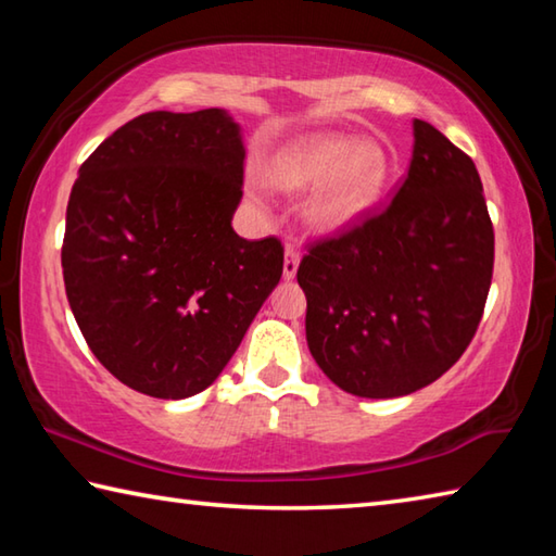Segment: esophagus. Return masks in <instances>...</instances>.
<instances>
[{
	"label": "esophagus",
	"mask_w": 556,
	"mask_h": 556,
	"mask_svg": "<svg viewBox=\"0 0 556 556\" xmlns=\"http://www.w3.org/2000/svg\"><path fill=\"white\" fill-rule=\"evenodd\" d=\"M299 260H301V252L294 248V244H287V250H285V277L287 279L296 275Z\"/></svg>",
	"instance_id": "obj_1"
}]
</instances>
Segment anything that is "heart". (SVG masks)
Returning <instances> with one entry per match:
<instances>
[{
    "mask_svg": "<svg viewBox=\"0 0 556 556\" xmlns=\"http://www.w3.org/2000/svg\"><path fill=\"white\" fill-rule=\"evenodd\" d=\"M262 181L281 193H301L318 184L306 205V223L336 232L363 218L390 181V156L378 142L345 135H312L277 149Z\"/></svg>",
    "mask_w": 556,
    "mask_h": 556,
    "instance_id": "b5f03b06",
    "label": "heart"
}]
</instances>
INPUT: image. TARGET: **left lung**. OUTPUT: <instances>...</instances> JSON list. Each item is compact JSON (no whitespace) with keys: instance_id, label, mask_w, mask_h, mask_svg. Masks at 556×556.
Returning <instances> with one entry per match:
<instances>
[{"instance_id":"1","label":"left lung","mask_w":556,"mask_h":556,"mask_svg":"<svg viewBox=\"0 0 556 556\" xmlns=\"http://www.w3.org/2000/svg\"><path fill=\"white\" fill-rule=\"evenodd\" d=\"M495 235L473 159L414 119L400 191L296 269L306 341L328 380L357 397L417 392L454 365L481 324Z\"/></svg>"}]
</instances>
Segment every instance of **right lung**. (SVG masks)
I'll list each match as a JSON object with an SVG mask.
<instances>
[{"mask_svg": "<svg viewBox=\"0 0 556 556\" xmlns=\"http://www.w3.org/2000/svg\"><path fill=\"white\" fill-rule=\"evenodd\" d=\"M244 147L228 112H144L80 166L61 265L90 351L159 400L203 392L285 269L271 235L232 230Z\"/></svg>", "mask_w": 556, "mask_h": 556, "instance_id": "right-lung-1", "label": "right lung"}]
</instances>
